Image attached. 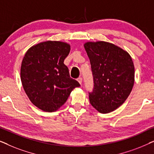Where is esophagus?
I'll return each mask as SVG.
<instances>
[{
    "mask_svg": "<svg viewBox=\"0 0 154 154\" xmlns=\"http://www.w3.org/2000/svg\"><path fill=\"white\" fill-rule=\"evenodd\" d=\"M77 81L80 84H82V82H83V79H82L81 77H79V79H77Z\"/></svg>",
    "mask_w": 154,
    "mask_h": 154,
    "instance_id": "obj_1",
    "label": "esophagus"
}]
</instances>
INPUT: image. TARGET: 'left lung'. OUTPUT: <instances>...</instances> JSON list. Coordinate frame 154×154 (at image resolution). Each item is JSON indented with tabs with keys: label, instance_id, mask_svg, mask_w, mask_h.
Masks as SVG:
<instances>
[{
	"label": "left lung",
	"instance_id": "obj_1",
	"mask_svg": "<svg viewBox=\"0 0 154 154\" xmlns=\"http://www.w3.org/2000/svg\"><path fill=\"white\" fill-rule=\"evenodd\" d=\"M84 48L90 59L94 79L90 102L100 113L116 110L130 95L134 82V66L129 53L105 41L87 42Z\"/></svg>",
	"mask_w": 154,
	"mask_h": 154
}]
</instances>
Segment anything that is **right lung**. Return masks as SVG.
Returning <instances> with one entry per match:
<instances>
[{
  "mask_svg": "<svg viewBox=\"0 0 154 154\" xmlns=\"http://www.w3.org/2000/svg\"><path fill=\"white\" fill-rule=\"evenodd\" d=\"M71 46L62 41H48L27 50L21 65V81L31 103L46 112L58 110L80 84L71 79L64 64Z\"/></svg>",
  "mask_w": 154,
  "mask_h": 154,
  "instance_id": "obj_1",
  "label": "right lung"
}]
</instances>
